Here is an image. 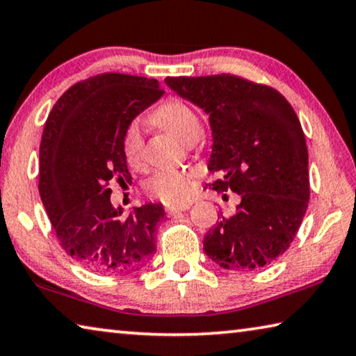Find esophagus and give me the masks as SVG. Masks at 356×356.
<instances>
[{
	"instance_id": "obj_1",
	"label": "esophagus",
	"mask_w": 356,
	"mask_h": 356,
	"mask_svg": "<svg viewBox=\"0 0 356 356\" xmlns=\"http://www.w3.org/2000/svg\"><path fill=\"white\" fill-rule=\"evenodd\" d=\"M190 209V204H184V206H179V207H166V215H176L179 212H185V210Z\"/></svg>"
}]
</instances>
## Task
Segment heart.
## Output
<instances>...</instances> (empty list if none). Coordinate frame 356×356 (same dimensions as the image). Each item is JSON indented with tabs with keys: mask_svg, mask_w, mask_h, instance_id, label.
<instances>
[{
	"mask_svg": "<svg viewBox=\"0 0 356 356\" xmlns=\"http://www.w3.org/2000/svg\"><path fill=\"white\" fill-rule=\"evenodd\" d=\"M156 127L170 131L186 146H191L202 135V122L197 111L180 99H168L150 116ZM143 134L138 122H130L122 136V152L131 166H138L143 159ZM196 171L160 170L146 182V190L165 204H182L195 191Z\"/></svg>",
	"mask_w": 356,
	"mask_h": 356,
	"instance_id": "b5f03b06",
	"label": "heart"
}]
</instances>
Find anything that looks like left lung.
Instances as JSON below:
<instances>
[{
    "instance_id": "8db88e82",
    "label": "left lung",
    "mask_w": 356,
    "mask_h": 356,
    "mask_svg": "<svg viewBox=\"0 0 356 356\" xmlns=\"http://www.w3.org/2000/svg\"><path fill=\"white\" fill-rule=\"evenodd\" d=\"M165 81L209 114L213 190L242 197L204 236V251L226 270L267 267L291 246L309 202L308 147L297 113L272 86L237 75Z\"/></svg>"
}]
</instances>
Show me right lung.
I'll return each mask as SVG.
<instances>
[{"mask_svg":"<svg viewBox=\"0 0 356 356\" xmlns=\"http://www.w3.org/2000/svg\"><path fill=\"white\" fill-rule=\"evenodd\" d=\"M163 92L154 78L105 72L70 86L47 118L40 200L61 248L94 272H136L155 252L163 207L147 204L122 218V209L111 206L110 185L131 184L124 131Z\"/></svg>","mask_w":356,"mask_h":356,"instance_id":"add662e5","label":"right lung"}]
</instances>
